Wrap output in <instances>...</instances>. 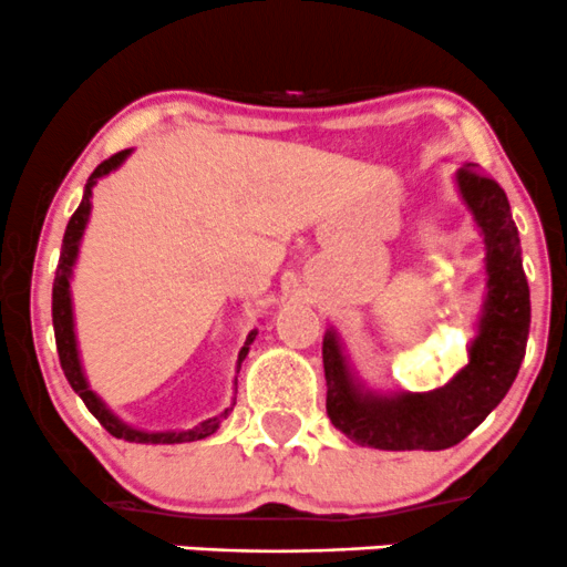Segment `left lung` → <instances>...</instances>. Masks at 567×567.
Wrapping results in <instances>:
<instances>
[{
	"mask_svg": "<svg viewBox=\"0 0 567 567\" xmlns=\"http://www.w3.org/2000/svg\"><path fill=\"white\" fill-rule=\"evenodd\" d=\"M455 183L487 250V285L468 363L431 393H374L354 377L339 336L328 328L322 339L326 409L333 425L360 446L390 452L450 450L482 425L519 374L530 333V288L506 190L474 164L460 166Z\"/></svg>",
	"mask_w": 567,
	"mask_h": 567,
	"instance_id": "left-lung-1",
	"label": "left lung"
}]
</instances>
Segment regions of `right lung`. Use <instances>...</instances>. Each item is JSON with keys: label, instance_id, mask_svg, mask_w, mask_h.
I'll return each mask as SVG.
<instances>
[{"label": "right lung", "instance_id": "right-lung-1", "mask_svg": "<svg viewBox=\"0 0 567 567\" xmlns=\"http://www.w3.org/2000/svg\"><path fill=\"white\" fill-rule=\"evenodd\" d=\"M132 151H121L115 153L112 158L102 161V164L93 169V174L85 183L83 190V202L80 207L74 209V215L66 223V231H64V245H61V258H59V269H55V279H53V331H55V350H59V360H61V369H64L66 382L72 384V390L83 398V403L89 406V412L102 422V427L110 435L123 441H134V444H185V441H198V439H207L213 435L220 422L226 420L231 409L220 412L217 416H209V420L198 422L193 425L190 431H164V433H147V431H136V427L126 425L123 420H117L115 414L110 412L107 403L102 401L93 390L89 388V379L83 374V363H80V350H78V336H74V315H72V290H70V279H72V269H74V260H78L80 252V239H83L85 226H89V217H91V196H93V185L99 183L102 177H107L110 172H115L123 161L128 158ZM258 331L247 333L245 347L239 350V360H236V371L241 369V360L247 358L250 352V344L255 341Z\"/></svg>", "mask_w": 567, "mask_h": 567}]
</instances>
